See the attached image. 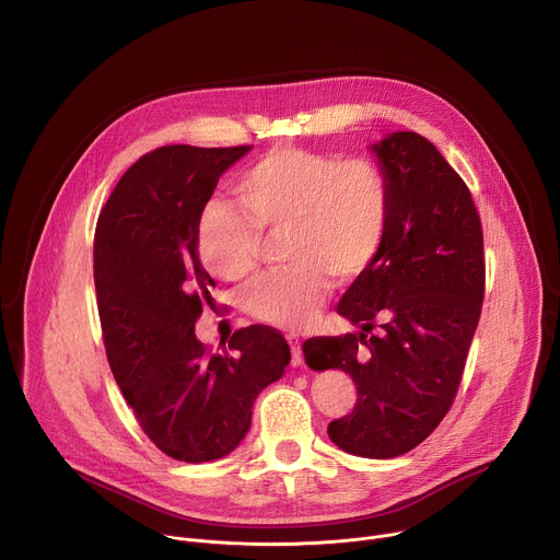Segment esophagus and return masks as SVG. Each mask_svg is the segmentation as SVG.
Instances as JSON below:
<instances>
[{"label": "esophagus", "instance_id": "1", "mask_svg": "<svg viewBox=\"0 0 560 560\" xmlns=\"http://www.w3.org/2000/svg\"><path fill=\"white\" fill-rule=\"evenodd\" d=\"M288 343L292 348V365L303 363V352H301V339L296 335H288Z\"/></svg>", "mask_w": 560, "mask_h": 560}]
</instances>
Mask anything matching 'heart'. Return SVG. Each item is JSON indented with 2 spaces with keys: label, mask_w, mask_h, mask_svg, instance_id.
<instances>
[{
  "label": "heart",
  "mask_w": 560,
  "mask_h": 560,
  "mask_svg": "<svg viewBox=\"0 0 560 560\" xmlns=\"http://www.w3.org/2000/svg\"><path fill=\"white\" fill-rule=\"evenodd\" d=\"M244 213L223 203L197 223L201 264L221 279L248 277L261 257L264 232L285 236L294 266L255 279L244 303L264 324L299 330L312 324L328 294V275L346 283L381 255L392 223V182L368 156L279 145L234 184Z\"/></svg>",
  "instance_id": "b5f03b06"
}]
</instances>
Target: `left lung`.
<instances>
[{"label":"left lung","instance_id":"left-lung-1","mask_svg":"<svg viewBox=\"0 0 560 560\" xmlns=\"http://www.w3.org/2000/svg\"><path fill=\"white\" fill-rule=\"evenodd\" d=\"M392 182V223L378 259L337 312L361 328L303 343L312 370L339 368L357 385L332 443L394 458L425 441L450 412L486 294L483 225L469 188L432 141L392 132L374 143Z\"/></svg>","mask_w":560,"mask_h":560}]
</instances>
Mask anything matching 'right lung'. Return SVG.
I'll list each match as a JSON object with an SVG mask.
<instances>
[{
	"label": "right lung",
	"instance_id": "add662e5",
	"mask_svg": "<svg viewBox=\"0 0 560 560\" xmlns=\"http://www.w3.org/2000/svg\"><path fill=\"white\" fill-rule=\"evenodd\" d=\"M250 145H162L124 173L95 228V290L113 376L139 428L164 454L203 463L250 430L259 392L281 378L290 346L268 326L210 352L195 324L214 281L197 223L219 177Z\"/></svg>",
	"mask_w": 560,
	"mask_h": 560
}]
</instances>
